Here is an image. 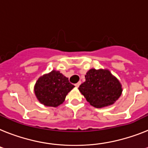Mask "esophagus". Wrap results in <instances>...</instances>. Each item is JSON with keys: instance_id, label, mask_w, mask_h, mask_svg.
Here are the masks:
<instances>
[{"instance_id": "34e87169", "label": "esophagus", "mask_w": 148, "mask_h": 148, "mask_svg": "<svg viewBox=\"0 0 148 148\" xmlns=\"http://www.w3.org/2000/svg\"><path fill=\"white\" fill-rule=\"evenodd\" d=\"M80 84H81V82H78V83H76V84H75V86L76 88H79V85H80Z\"/></svg>"}]
</instances>
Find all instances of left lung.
<instances>
[{
    "mask_svg": "<svg viewBox=\"0 0 148 148\" xmlns=\"http://www.w3.org/2000/svg\"><path fill=\"white\" fill-rule=\"evenodd\" d=\"M79 90L88 102L97 108L113 104L123 92L119 80L107 69L88 70Z\"/></svg>",
    "mask_w": 148,
    "mask_h": 148,
    "instance_id": "1",
    "label": "left lung"
}]
</instances>
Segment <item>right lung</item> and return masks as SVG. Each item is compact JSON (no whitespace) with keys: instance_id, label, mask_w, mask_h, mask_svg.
<instances>
[{"instance_id":"obj_1","label":"right lung","mask_w":148,"mask_h":148,"mask_svg":"<svg viewBox=\"0 0 148 148\" xmlns=\"http://www.w3.org/2000/svg\"><path fill=\"white\" fill-rule=\"evenodd\" d=\"M74 87L60 71L52 70L39 77L34 91L40 103L46 107H56L64 102L67 94Z\"/></svg>"}]
</instances>
